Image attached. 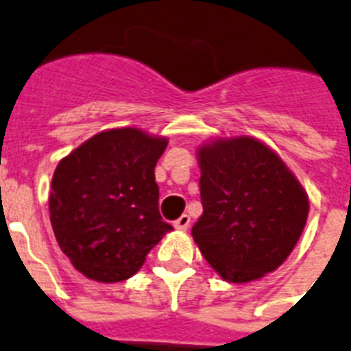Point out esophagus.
Segmentation results:
<instances>
[{
	"label": "esophagus",
	"instance_id": "34e87169",
	"mask_svg": "<svg viewBox=\"0 0 351 351\" xmlns=\"http://www.w3.org/2000/svg\"><path fill=\"white\" fill-rule=\"evenodd\" d=\"M190 216H188V214H182V216H179V218L173 221V226H176L178 230H186V228L190 226Z\"/></svg>",
	"mask_w": 351,
	"mask_h": 351
}]
</instances>
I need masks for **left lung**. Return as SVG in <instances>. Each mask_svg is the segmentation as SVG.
<instances>
[{"mask_svg":"<svg viewBox=\"0 0 351 351\" xmlns=\"http://www.w3.org/2000/svg\"><path fill=\"white\" fill-rule=\"evenodd\" d=\"M204 213L191 228L210 267L230 283L276 271L302 234L308 195L256 138H216L197 151Z\"/></svg>","mask_w":351,"mask_h":351,"instance_id":"1","label":"left lung"}]
</instances>
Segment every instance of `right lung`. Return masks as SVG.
Returning a JSON list of instances; mask_svg holds the SVG:
<instances>
[{
	"instance_id": "1",
	"label": "right lung",
	"mask_w": 351,
	"mask_h": 351,
	"mask_svg": "<svg viewBox=\"0 0 351 351\" xmlns=\"http://www.w3.org/2000/svg\"><path fill=\"white\" fill-rule=\"evenodd\" d=\"M165 137L137 128L96 133L56 167L49 213L61 251L86 278H132L172 226L161 219L154 167Z\"/></svg>"
}]
</instances>
